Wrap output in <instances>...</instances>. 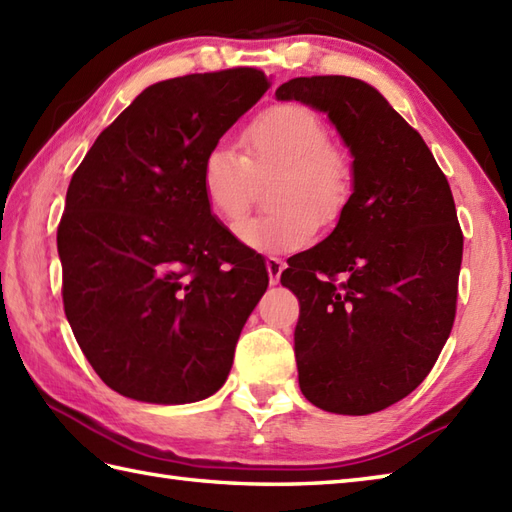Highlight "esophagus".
<instances>
[{
  "instance_id": "obj_1",
  "label": "esophagus",
  "mask_w": 512,
  "mask_h": 512,
  "mask_svg": "<svg viewBox=\"0 0 512 512\" xmlns=\"http://www.w3.org/2000/svg\"><path fill=\"white\" fill-rule=\"evenodd\" d=\"M266 270H268L270 284L277 286L279 277H281V270H284V262H281L279 257H266Z\"/></svg>"
}]
</instances>
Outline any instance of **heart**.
<instances>
[{"label": "heart", "mask_w": 512, "mask_h": 512, "mask_svg": "<svg viewBox=\"0 0 512 512\" xmlns=\"http://www.w3.org/2000/svg\"><path fill=\"white\" fill-rule=\"evenodd\" d=\"M244 145L246 156L213 145L200 169L204 200L224 222L246 211L253 171L279 169L270 195L277 211L235 224L239 242L259 253H292L312 242L319 224L339 220L352 195V162L330 145L319 114L297 103L268 107L246 127Z\"/></svg>", "instance_id": "obj_1"}]
</instances>
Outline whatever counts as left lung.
Listing matches in <instances>:
<instances>
[{
    "instance_id": "obj_1",
    "label": "left lung",
    "mask_w": 512,
    "mask_h": 512,
    "mask_svg": "<svg viewBox=\"0 0 512 512\" xmlns=\"http://www.w3.org/2000/svg\"><path fill=\"white\" fill-rule=\"evenodd\" d=\"M275 96L328 114L354 158L334 231L281 273L301 303L299 387L323 411H383L427 378L453 328L464 239L451 187L369 83L299 76Z\"/></svg>"
}]
</instances>
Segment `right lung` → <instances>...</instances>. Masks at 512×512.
I'll use <instances>...</instances> for the list:
<instances>
[{"mask_svg": "<svg viewBox=\"0 0 512 512\" xmlns=\"http://www.w3.org/2000/svg\"><path fill=\"white\" fill-rule=\"evenodd\" d=\"M268 88L255 68L149 85L74 171L57 231L63 308L121 396L187 405L226 383L268 270L211 215L200 169Z\"/></svg>", "mask_w": 512, "mask_h": 512, "instance_id": "right-lung-1", "label": "right lung"}]
</instances>
